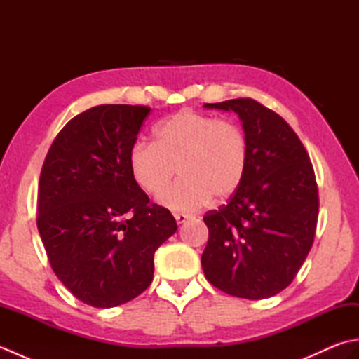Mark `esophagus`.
I'll return each instance as SVG.
<instances>
[{"mask_svg":"<svg viewBox=\"0 0 359 359\" xmlns=\"http://www.w3.org/2000/svg\"><path fill=\"white\" fill-rule=\"evenodd\" d=\"M174 219H175V222H177L179 225H182V224L187 222V220L189 219V216L188 215H182V212H177V215H174Z\"/></svg>","mask_w":359,"mask_h":359,"instance_id":"34e87169","label":"esophagus"}]
</instances>
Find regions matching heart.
<instances>
[{
  "instance_id": "obj_1",
  "label": "heart",
  "mask_w": 359,
  "mask_h": 359,
  "mask_svg": "<svg viewBox=\"0 0 359 359\" xmlns=\"http://www.w3.org/2000/svg\"><path fill=\"white\" fill-rule=\"evenodd\" d=\"M156 142H137L129 151V170L144 193L160 196L172 211L193 212L238 191L248 168V142L243 129L230 120L182 109L158 121Z\"/></svg>"
}]
</instances>
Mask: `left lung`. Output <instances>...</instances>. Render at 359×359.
I'll return each mask as SVG.
<instances>
[{
	"label": "left lung",
	"mask_w": 359,
	"mask_h": 359,
	"mask_svg": "<svg viewBox=\"0 0 359 359\" xmlns=\"http://www.w3.org/2000/svg\"><path fill=\"white\" fill-rule=\"evenodd\" d=\"M203 108L238 114L248 142L242 185L203 217L210 233L205 278L226 294L271 297L292 284L313 243L319 208L313 166L287 121L261 103L236 98Z\"/></svg>",
	"instance_id": "left-lung-1"
}]
</instances>
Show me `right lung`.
<instances>
[{"label":"right lung","mask_w":359,"mask_h":359,"mask_svg":"<svg viewBox=\"0 0 359 359\" xmlns=\"http://www.w3.org/2000/svg\"><path fill=\"white\" fill-rule=\"evenodd\" d=\"M147 106L100 104L55 137L38 185V231L65 287L97 309L147 290L154 253L177 231L166 208L149 203L129 170Z\"/></svg>","instance_id":"1"}]
</instances>
